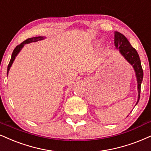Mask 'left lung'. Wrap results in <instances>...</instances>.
I'll list each match as a JSON object with an SVG mask.
<instances>
[{"label": "left lung", "instance_id": "left-lung-1", "mask_svg": "<svg viewBox=\"0 0 151 151\" xmlns=\"http://www.w3.org/2000/svg\"><path fill=\"white\" fill-rule=\"evenodd\" d=\"M114 36V43L115 47H116V49L119 50V52L121 55L123 56L124 59L133 66L136 73V77H137V83H138L139 92L138 100L136 104V105H137L139 101V99H140L141 85L143 81V77H144V73H143L142 67H141L140 58H139V56L137 50L131 45L129 40L124 35H122L120 32H118V31H115Z\"/></svg>", "mask_w": 151, "mask_h": 151}]
</instances>
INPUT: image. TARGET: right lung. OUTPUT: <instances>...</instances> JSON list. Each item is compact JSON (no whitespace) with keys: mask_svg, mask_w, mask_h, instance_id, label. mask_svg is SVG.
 Returning <instances> with one entry per match:
<instances>
[{"mask_svg":"<svg viewBox=\"0 0 151 151\" xmlns=\"http://www.w3.org/2000/svg\"><path fill=\"white\" fill-rule=\"evenodd\" d=\"M45 38V37L43 36H38V37H33V38H28L26 40H24V42H22L21 44L17 46V47L14 48V50H13V52L12 54V57H11V59L10 61V63H9L8 66H7V75L8 74L9 70H10V68L11 66H12L13 61H14V59H15L16 56L18 55V53L19 52L20 50H22V48L24 47V45L25 44H28L30 43V42H36L38 41V40H43V39Z\"/></svg>","mask_w":151,"mask_h":151,"instance_id":"1","label":"right lung"}]
</instances>
